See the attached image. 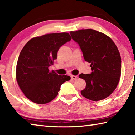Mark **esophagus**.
<instances>
[{"instance_id": "34e87169", "label": "esophagus", "mask_w": 135, "mask_h": 135, "mask_svg": "<svg viewBox=\"0 0 135 135\" xmlns=\"http://www.w3.org/2000/svg\"><path fill=\"white\" fill-rule=\"evenodd\" d=\"M71 78L73 80H76L77 78H78V77L76 76H73V75H72V76H71Z\"/></svg>"}]
</instances>
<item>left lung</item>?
Returning <instances> with one entry per match:
<instances>
[{
    "label": "left lung",
    "instance_id": "1",
    "mask_svg": "<svg viewBox=\"0 0 135 135\" xmlns=\"http://www.w3.org/2000/svg\"><path fill=\"white\" fill-rule=\"evenodd\" d=\"M80 46L84 61L90 63V74H80L86 86L81 94L97 101L113 93L119 82L122 61L117 47L111 38L95 30H80L70 32Z\"/></svg>",
    "mask_w": 135,
    "mask_h": 135
}]
</instances>
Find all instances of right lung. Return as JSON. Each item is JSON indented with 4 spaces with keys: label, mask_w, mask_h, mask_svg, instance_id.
Returning <instances> with one entry per match:
<instances>
[{
    "label": "right lung",
    "mask_w": 135,
    "mask_h": 135,
    "mask_svg": "<svg viewBox=\"0 0 135 135\" xmlns=\"http://www.w3.org/2000/svg\"><path fill=\"white\" fill-rule=\"evenodd\" d=\"M68 33H52L31 38L18 57L16 79L26 97L38 104L48 103L58 94L61 84L70 80L48 68L53 65L61 46L70 42Z\"/></svg>",
    "instance_id": "add662e5"
}]
</instances>
